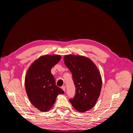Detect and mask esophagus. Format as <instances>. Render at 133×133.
Wrapping results in <instances>:
<instances>
[{"label": "esophagus", "instance_id": "1", "mask_svg": "<svg viewBox=\"0 0 133 133\" xmlns=\"http://www.w3.org/2000/svg\"><path fill=\"white\" fill-rule=\"evenodd\" d=\"M62 89L64 91H65L66 89H65V86H62Z\"/></svg>", "mask_w": 133, "mask_h": 133}]
</instances>
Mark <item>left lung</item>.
<instances>
[{"label": "left lung", "mask_w": 133, "mask_h": 133, "mask_svg": "<svg viewBox=\"0 0 133 133\" xmlns=\"http://www.w3.org/2000/svg\"><path fill=\"white\" fill-rule=\"evenodd\" d=\"M64 63L72 74L75 87L74 98L69 101L75 109L83 112L93 108L100 94L102 79L97 66L87 57L64 56Z\"/></svg>", "instance_id": "left-lung-1"}]
</instances>
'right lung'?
I'll list each match as a JSON object with an SVG mask.
<instances>
[{
  "instance_id": "1",
  "label": "right lung",
  "mask_w": 133,
  "mask_h": 133,
  "mask_svg": "<svg viewBox=\"0 0 133 133\" xmlns=\"http://www.w3.org/2000/svg\"><path fill=\"white\" fill-rule=\"evenodd\" d=\"M61 59L59 55H46L31 64L25 77L26 94L30 102L41 111H48L54 105L57 96L64 91L56 85L51 69Z\"/></svg>"
}]
</instances>
